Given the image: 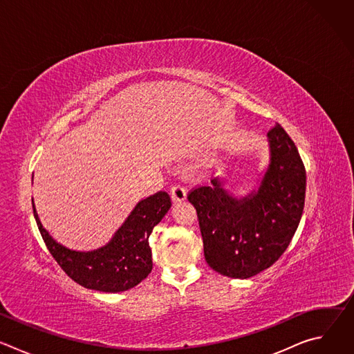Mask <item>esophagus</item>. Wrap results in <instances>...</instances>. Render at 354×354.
<instances>
[{
    "instance_id": "1",
    "label": "esophagus",
    "mask_w": 354,
    "mask_h": 354,
    "mask_svg": "<svg viewBox=\"0 0 354 354\" xmlns=\"http://www.w3.org/2000/svg\"><path fill=\"white\" fill-rule=\"evenodd\" d=\"M171 197L174 201H183L186 200L187 197V193H186V189L180 185H175L172 189H171Z\"/></svg>"
}]
</instances>
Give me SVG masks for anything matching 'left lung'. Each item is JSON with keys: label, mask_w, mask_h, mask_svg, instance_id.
<instances>
[{"label": "left lung", "mask_w": 354, "mask_h": 354, "mask_svg": "<svg viewBox=\"0 0 354 354\" xmlns=\"http://www.w3.org/2000/svg\"><path fill=\"white\" fill-rule=\"evenodd\" d=\"M268 162L254 189L235 194L218 176L187 196L196 207L205 258L231 279L270 268L295 234L306 201V168L280 124L268 133Z\"/></svg>", "instance_id": "left-lung-1"}]
</instances>
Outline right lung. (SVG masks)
Returning <instances> with one entry per match:
<instances>
[{"label": "right lung", "mask_w": 354, "mask_h": 354, "mask_svg": "<svg viewBox=\"0 0 354 354\" xmlns=\"http://www.w3.org/2000/svg\"><path fill=\"white\" fill-rule=\"evenodd\" d=\"M32 207L47 249L74 281L89 290L120 292L137 286L153 270L148 238L169 212L171 198L167 192H158L140 200L109 242L93 250H75L57 242L43 227L33 198Z\"/></svg>", "instance_id": "1"}]
</instances>
